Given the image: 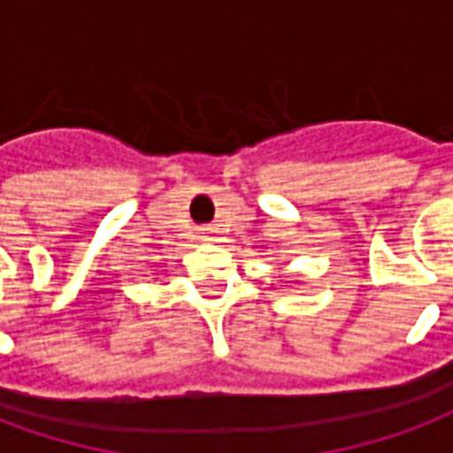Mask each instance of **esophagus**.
Here are the masks:
<instances>
[{
	"label": "esophagus",
	"instance_id": "obj_1",
	"mask_svg": "<svg viewBox=\"0 0 453 453\" xmlns=\"http://www.w3.org/2000/svg\"><path fill=\"white\" fill-rule=\"evenodd\" d=\"M200 239L210 241V229H200Z\"/></svg>",
	"mask_w": 453,
	"mask_h": 453
}]
</instances>
